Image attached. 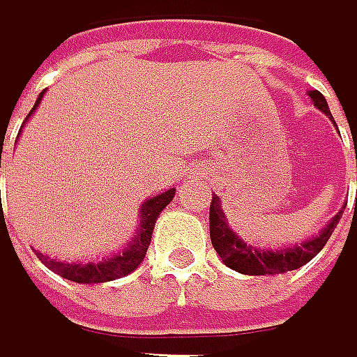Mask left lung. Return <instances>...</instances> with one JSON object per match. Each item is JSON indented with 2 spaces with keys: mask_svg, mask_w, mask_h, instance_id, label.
Segmentation results:
<instances>
[{
  "mask_svg": "<svg viewBox=\"0 0 357 357\" xmlns=\"http://www.w3.org/2000/svg\"><path fill=\"white\" fill-rule=\"evenodd\" d=\"M307 95H309L311 103L321 114H326L330 120L335 122L333 114H330V107L326 103V97L319 91H309ZM343 209L330 220L317 235L305 239L303 243L288 245V248H277V250H264V248L250 245L248 241H243L233 231L231 224H228V218L224 215V209H222L218 195H213L211 207H209V237H211L213 250L218 252V256L222 258V262L228 268L243 273V275H279V273L301 268L303 264L313 260L324 250V245L328 243L330 235H333V231L341 220Z\"/></svg>",
  "mask_w": 357,
  "mask_h": 357,
  "instance_id": "8db88e82",
  "label": "left lung"
}]
</instances>
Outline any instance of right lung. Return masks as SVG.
Wrapping results in <instances>:
<instances>
[{"label": "right lung", "mask_w": 357, "mask_h": 357, "mask_svg": "<svg viewBox=\"0 0 357 357\" xmlns=\"http://www.w3.org/2000/svg\"><path fill=\"white\" fill-rule=\"evenodd\" d=\"M42 97H44V93H40V97H38L33 109L29 112V116L38 109ZM27 118H24V120H27ZM173 197H175V188H169V190H165V192H160L156 197L146 199L144 205H142L139 224H137V231H135L133 239L129 241V245H126L122 252H118L114 256H107V258H101V260L97 258L93 262H63V260H56V258H50V256H44L42 252H38V258L50 271H54L63 279H69V282H75V284H105V282H114V279H120L124 275L133 273L144 262V256H146L148 245L152 241L154 224H156L160 211L173 201Z\"/></svg>", "instance_id": "right-lung-1"}]
</instances>
